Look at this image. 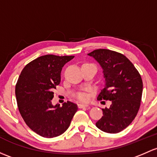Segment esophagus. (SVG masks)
Instances as JSON below:
<instances>
[{
	"mask_svg": "<svg viewBox=\"0 0 157 157\" xmlns=\"http://www.w3.org/2000/svg\"><path fill=\"white\" fill-rule=\"evenodd\" d=\"M88 105H84V104H78V108H87Z\"/></svg>",
	"mask_w": 157,
	"mask_h": 157,
	"instance_id": "obj_1",
	"label": "esophagus"
}]
</instances>
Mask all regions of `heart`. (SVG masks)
I'll return each mask as SVG.
<instances>
[{
    "label": "heart",
    "instance_id": "obj_1",
    "mask_svg": "<svg viewBox=\"0 0 157 157\" xmlns=\"http://www.w3.org/2000/svg\"><path fill=\"white\" fill-rule=\"evenodd\" d=\"M77 98H78L79 100L81 101H84L86 102L90 100V95L89 92H80L76 95Z\"/></svg>",
    "mask_w": 157,
    "mask_h": 157
}]
</instances>
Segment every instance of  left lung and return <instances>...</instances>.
<instances>
[{
    "label": "left lung",
    "mask_w": 157,
    "mask_h": 157,
    "mask_svg": "<svg viewBox=\"0 0 157 157\" xmlns=\"http://www.w3.org/2000/svg\"><path fill=\"white\" fill-rule=\"evenodd\" d=\"M99 63L105 78V88L98 100L111 101L110 108L102 109L103 117L95 123L101 131L118 133L131 124L141 105L143 82L139 72L123 54L98 49L88 54Z\"/></svg>",
    "instance_id": "1"
}]
</instances>
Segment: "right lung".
<instances>
[{
	"label": "right lung",
	"mask_w": 157,
	"mask_h": 157,
	"mask_svg": "<svg viewBox=\"0 0 157 157\" xmlns=\"http://www.w3.org/2000/svg\"><path fill=\"white\" fill-rule=\"evenodd\" d=\"M74 56L45 55L31 61L23 68L16 85L19 113L32 131L44 138L63 134L77 110L67 101L59 107L52 105L54 89L60 83L61 71Z\"/></svg>",
	"instance_id": "right-lung-1"
}]
</instances>
